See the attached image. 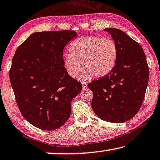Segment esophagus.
I'll list each match as a JSON object with an SVG mask.
<instances>
[{
    "instance_id": "1",
    "label": "esophagus",
    "mask_w": 160,
    "mask_h": 160,
    "mask_svg": "<svg viewBox=\"0 0 160 160\" xmlns=\"http://www.w3.org/2000/svg\"><path fill=\"white\" fill-rule=\"evenodd\" d=\"M82 87L83 88H86L87 87V83L86 82H82Z\"/></svg>"
}]
</instances>
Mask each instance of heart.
<instances>
[{
    "label": "heart",
    "instance_id": "heart-1",
    "mask_svg": "<svg viewBox=\"0 0 160 160\" xmlns=\"http://www.w3.org/2000/svg\"><path fill=\"white\" fill-rule=\"evenodd\" d=\"M69 52L63 60L66 73L76 78L83 67L79 77L85 79L92 75L104 77L111 72L116 63L117 47L111 38L83 36L71 43Z\"/></svg>",
    "mask_w": 160,
    "mask_h": 160
}]
</instances>
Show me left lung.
Wrapping results in <instances>:
<instances>
[{
  "label": "left lung",
  "mask_w": 160,
  "mask_h": 160,
  "mask_svg": "<svg viewBox=\"0 0 160 160\" xmlns=\"http://www.w3.org/2000/svg\"><path fill=\"white\" fill-rule=\"evenodd\" d=\"M117 47L115 66L104 77L88 84L92 91V107L98 117L112 123L125 122L139 112L149 82L145 53L124 31L105 28Z\"/></svg>",
  "instance_id": "1"
}]
</instances>
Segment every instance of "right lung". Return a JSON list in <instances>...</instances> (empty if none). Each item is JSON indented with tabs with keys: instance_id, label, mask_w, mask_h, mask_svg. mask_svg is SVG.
<instances>
[{
	"instance_id": "1",
	"label": "right lung",
	"mask_w": 160,
	"mask_h": 160,
	"mask_svg": "<svg viewBox=\"0 0 160 160\" xmlns=\"http://www.w3.org/2000/svg\"><path fill=\"white\" fill-rule=\"evenodd\" d=\"M73 31L32 33L17 48L9 72L16 103L23 117L43 130L59 128L72 112V100L82 83L66 73L63 48L77 37Z\"/></svg>"
}]
</instances>
